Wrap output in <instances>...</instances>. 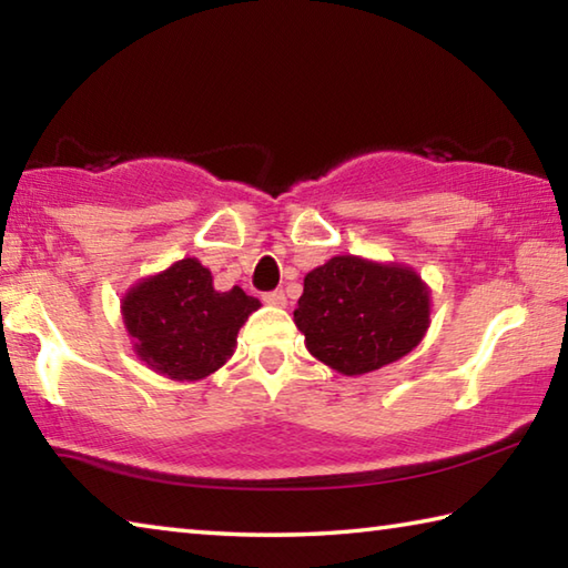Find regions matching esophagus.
I'll list each match as a JSON object with an SVG mask.
<instances>
[{
    "mask_svg": "<svg viewBox=\"0 0 568 568\" xmlns=\"http://www.w3.org/2000/svg\"><path fill=\"white\" fill-rule=\"evenodd\" d=\"M263 301H265L267 305L283 307V305H285V293H283V291H271V293L263 295Z\"/></svg>",
    "mask_w": 568,
    "mask_h": 568,
    "instance_id": "obj_1",
    "label": "esophagus"
}]
</instances>
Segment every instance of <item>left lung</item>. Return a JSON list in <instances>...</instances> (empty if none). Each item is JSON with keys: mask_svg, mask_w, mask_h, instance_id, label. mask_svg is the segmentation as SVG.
I'll return each instance as SVG.
<instances>
[{"mask_svg": "<svg viewBox=\"0 0 568 568\" xmlns=\"http://www.w3.org/2000/svg\"><path fill=\"white\" fill-rule=\"evenodd\" d=\"M293 321L311 355L343 376H363L423 341L430 291L413 267L335 255L305 275Z\"/></svg>", "mask_w": 568, "mask_h": 568, "instance_id": "left-lung-1", "label": "left lung"}]
</instances>
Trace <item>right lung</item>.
I'll use <instances>...</instances> for the list:
<instances>
[{"label":"right lung","instance_id":"add662e5","mask_svg":"<svg viewBox=\"0 0 568 568\" xmlns=\"http://www.w3.org/2000/svg\"><path fill=\"white\" fill-rule=\"evenodd\" d=\"M261 307L243 287L220 293L197 257L132 285L122 297V321L132 348L148 368L172 381H200L225 365L237 331Z\"/></svg>","mask_w":568,"mask_h":568}]
</instances>
